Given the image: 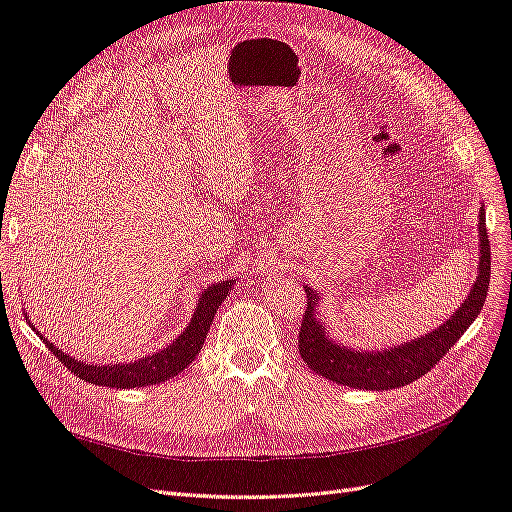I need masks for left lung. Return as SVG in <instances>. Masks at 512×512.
Wrapping results in <instances>:
<instances>
[{
  "instance_id": "obj_1",
  "label": "left lung",
  "mask_w": 512,
  "mask_h": 512,
  "mask_svg": "<svg viewBox=\"0 0 512 512\" xmlns=\"http://www.w3.org/2000/svg\"><path fill=\"white\" fill-rule=\"evenodd\" d=\"M478 241V277L466 301L436 331L416 337L412 342L399 344L395 348L356 352L344 344H335L333 339H329V333L324 331L322 322L316 318V292L305 286L307 309L299 329L301 359L322 378L352 386V389L389 391L425 376L459 342V337L466 333V329L485 305L491 275V247L483 207H480L478 213Z\"/></svg>"
}]
</instances>
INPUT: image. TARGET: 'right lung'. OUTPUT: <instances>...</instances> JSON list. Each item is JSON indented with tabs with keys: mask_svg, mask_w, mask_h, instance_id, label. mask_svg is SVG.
Here are the masks:
<instances>
[{
	"mask_svg": "<svg viewBox=\"0 0 512 512\" xmlns=\"http://www.w3.org/2000/svg\"><path fill=\"white\" fill-rule=\"evenodd\" d=\"M232 286H235V280H226L220 284L207 286L205 292L200 294V299L194 309V316H192L188 327H185V331L177 339H173V342H170L166 348H162L160 352L147 354V356H143V359H136L130 363L87 365L83 361L72 359L70 354H64L57 346L46 342V339L44 342L61 363H64L70 371H74V374L85 382L98 384V386H115V389H136V386L160 384L168 378L177 376L179 371H183L196 359V354L205 344V337L209 333L213 316H215V312H218L222 301L228 297V290ZM34 331H36V327H34Z\"/></svg>",
	"mask_w": 512,
	"mask_h": 512,
	"instance_id": "1",
	"label": "right lung"
}]
</instances>
